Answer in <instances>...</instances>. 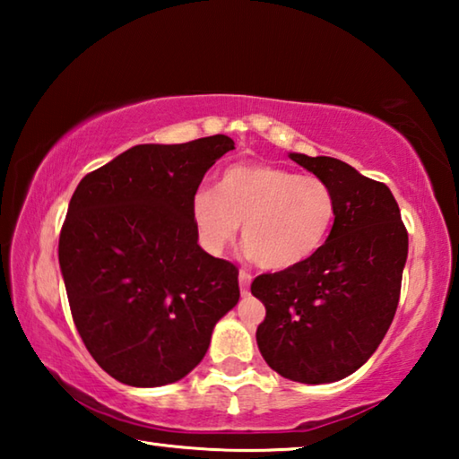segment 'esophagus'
Here are the masks:
<instances>
[{"instance_id":"obj_1","label":"esophagus","mask_w":459,"mask_h":459,"mask_svg":"<svg viewBox=\"0 0 459 459\" xmlns=\"http://www.w3.org/2000/svg\"><path fill=\"white\" fill-rule=\"evenodd\" d=\"M251 273L248 271H240L238 273V285H240V293L248 295V285H251Z\"/></svg>"}]
</instances>
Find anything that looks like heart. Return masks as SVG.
I'll return each instance as SVG.
<instances>
[{"label": "heart", "instance_id": "obj_1", "mask_svg": "<svg viewBox=\"0 0 459 459\" xmlns=\"http://www.w3.org/2000/svg\"><path fill=\"white\" fill-rule=\"evenodd\" d=\"M192 219L208 251L221 253L237 237L265 269H290L324 245L336 219V196L320 176L273 164H235L216 192L198 190Z\"/></svg>", "mask_w": 459, "mask_h": 459}]
</instances>
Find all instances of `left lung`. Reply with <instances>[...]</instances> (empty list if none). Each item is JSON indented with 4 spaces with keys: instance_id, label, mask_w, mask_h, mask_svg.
I'll return each instance as SVG.
<instances>
[{
    "instance_id": "left-lung-1",
    "label": "left lung",
    "mask_w": 459,
    "mask_h": 459,
    "mask_svg": "<svg viewBox=\"0 0 459 459\" xmlns=\"http://www.w3.org/2000/svg\"><path fill=\"white\" fill-rule=\"evenodd\" d=\"M336 196L330 237L299 265L255 277L263 359L306 385L333 383L377 351L399 306L409 235L393 192L336 158L290 153Z\"/></svg>"
}]
</instances>
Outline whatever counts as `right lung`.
I'll use <instances>...</instances> for the list:
<instances>
[{
  "instance_id": "1",
  "label": "right lung",
  "mask_w": 459,
  "mask_h": 459,
  "mask_svg": "<svg viewBox=\"0 0 459 459\" xmlns=\"http://www.w3.org/2000/svg\"><path fill=\"white\" fill-rule=\"evenodd\" d=\"M229 135L135 145L76 186L58 261L76 330L119 383L161 386L204 359L238 269L198 245L192 198Z\"/></svg>"
}]
</instances>
